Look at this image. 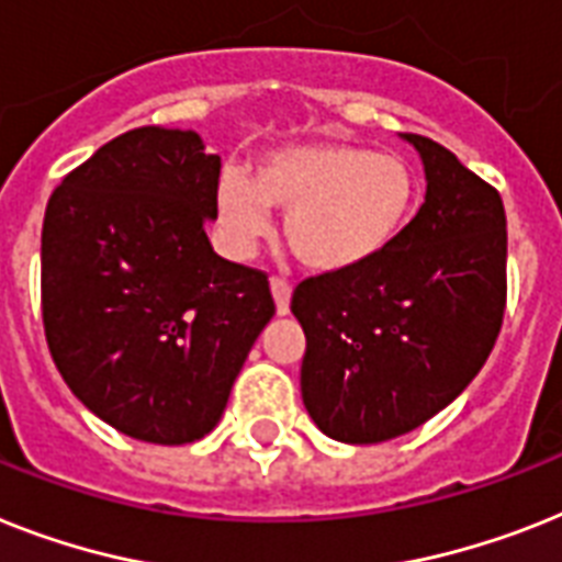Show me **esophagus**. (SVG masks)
Listing matches in <instances>:
<instances>
[{"label": "esophagus", "instance_id": "obj_1", "mask_svg": "<svg viewBox=\"0 0 562 562\" xmlns=\"http://www.w3.org/2000/svg\"><path fill=\"white\" fill-rule=\"evenodd\" d=\"M270 290H272V299H276L278 315H286V313H290L292 286L286 284L284 278H272V281H270Z\"/></svg>", "mask_w": 562, "mask_h": 562}]
</instances>
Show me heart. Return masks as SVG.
I'll return each mask as SVG.
<instances>
[{"mask_svg":"<svg viewBox=\"0 0 562 562\" xmlns=\"http://www.w3.org/2000/svg\"><path fill=\"white\" fill-rule=\"evenodd\" d=\"M419 203V178L402 155L350 140H299L255 157L249 178H217V224L232 252L249 255L284 212V240L307 270H359L402 238Z\"/></svg>","mask_w":562,"mask_h":562,"instance_id":"obj_1","label":"heart"}]
</instances>
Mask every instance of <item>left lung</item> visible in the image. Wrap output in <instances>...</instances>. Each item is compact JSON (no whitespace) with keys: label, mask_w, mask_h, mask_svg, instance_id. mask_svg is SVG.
<instances>
[{"label":"left lung","mask_w":562,"mask_h":562,"mask_svg":"<svg viewBox=\"0 0 562 562\" xmlns=\"http://www.w3.org/2000/svg\"><path fill=\"white\" fill-rule=\"evenodd\" d=\"M425 166V203L402 238L359 270L292 292L307 336L301 398L322 434L375 445L411 434L482 370L503 327V198L457 155L402 134Z\"/></svg>","instance_id":"8db88e82"}]
</instances>
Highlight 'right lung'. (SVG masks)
I'll return each mask as SVG.
<instances>
[{"mask_svg": "<svg viewBox=\"0 0 562 562\" xmlns=\"http://www.w3.org/2000/svg\"><path fill=\"white\" fill-rule=\"evenodd\" d=\"M221 157L143 125L65 175L42 224V322L82 405L140 442L187 445L224 416L276 315L267 276L212 249Z\"/></svg>", "mask_w": 562, "mask_h": 562, "instance_id": "right-lung-1", "label": "right lung"}]
</instances>
